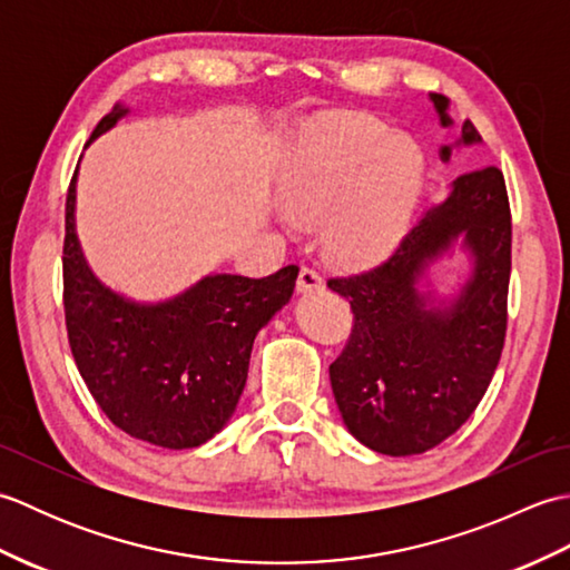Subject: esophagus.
<instances>
[{
    "label": "esophagus",
    "instance_id": "obj_1",
    "mask_svg": "<svg viewBox=\"0 0 570 570\" xmlns=\"http://www.w3.org/2000/svg\"><path fill=\"white\" fill-rule=\"evenodd\" d=\"M298 292L301 294H311V292H321L323 288V276L316 272V269H308V266H304V269L298 272Z\"/></svg>",
    "mask_w": 570,
    "mask_h": 570
}]
</instances>
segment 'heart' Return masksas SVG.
<instances>
[{
	"label": "heart",
	"instance_id": "obj_1",
	"mask_svg": "<svg viewBox=\"0 0 570 570\" xmlns=\"http://www.w3.org/2000/svg\"><path fill=\"white\" fill-rule=\"evenodd\" d=\"M426 180L414 139L377 119L328 112L301 122L276 190L298 223L321 220L333 257L377 264L402 245Z\"/></svg>",
	"mask_w": 570,
	"mask_h": 570
}]
</instances>
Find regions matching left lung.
Wrapping results in <instances>:
<instances>
[{
	"mask_svg": "<svg viewBox=\"0 0 570 570\" xmlns=\"http://www.w3.org/2000/svg\"><path fill=\"white\" fill-rule=\"evenodd\" d=\"M429 100L443 129H453L451 100ZM482 144L468 122L441 144ZM459 254L452 292L434 288L432 269ZM512 269L510 203L500 168L458 176L382 266L331 278L350 301L355 328L331 365V386L347 431L384 455H416L439 445L470 419L498 370L507 331Z\"/></svg>",
	"mask_w": 570,
	"mask_h": 570,
	"instance_id": "obj_1",
	"label": "left lung"
}]
</instances>
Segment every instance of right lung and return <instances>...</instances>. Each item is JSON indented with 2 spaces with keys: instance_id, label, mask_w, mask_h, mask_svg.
I'll use <instances>...</instances> for the list:
<instances>
[{
  "instance_id": "1",
  "label": "right lung",
  "mask_w": 570,
  "mask_h": 570,
  "mask_svg": "<svg viewBox=\"0 0 570 570\" xmlns=\"http://www.w3.org/2000/svg\"><path fill=\"white\" fill-rule=\"evenodd\" d=\"M127 115L129 107L117 102L85 147ZM76 193L78 171L66 200L63 306L80 377L131 439L171 451L208 443L233 419L254 337L292 301L298 266L264 278L205 274L176 296L129 298L100 282L85 259Z\"/></svg>"
}]
</instances>
